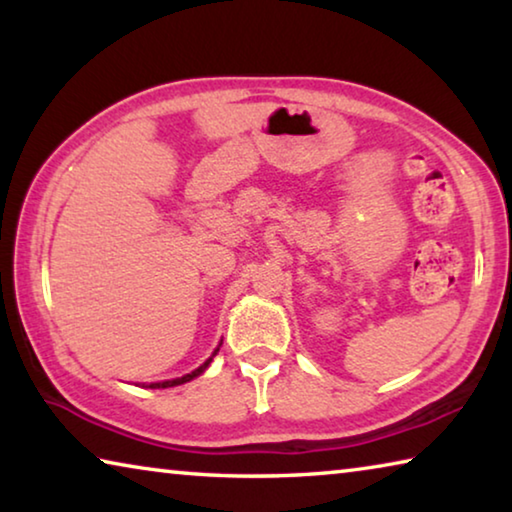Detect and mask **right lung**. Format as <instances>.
<instances>
[{"label": "right lung", "instance_id": "right-lung-1", "mask_svg": "<svg viewBox=\"0 0 512 512\" xmlns=\"http://www.w3.org/2000/svg\"><path fill=\"white\" fill-rule=\"evenodd\" d=\"M216 352H219V348H216L214 350V354ZM210 361H212V357L210 359H207L205 363H203V366L201 368H196L194 372H189V375H185V377H178V379H171V381H160V384H149V388H169V386H178V384H185V381H189V379H194V377H198V375H201V372L207 368V366H210Z\"/></svg>", "mask_w": 512, "mask_h": 512}]
</instances>
